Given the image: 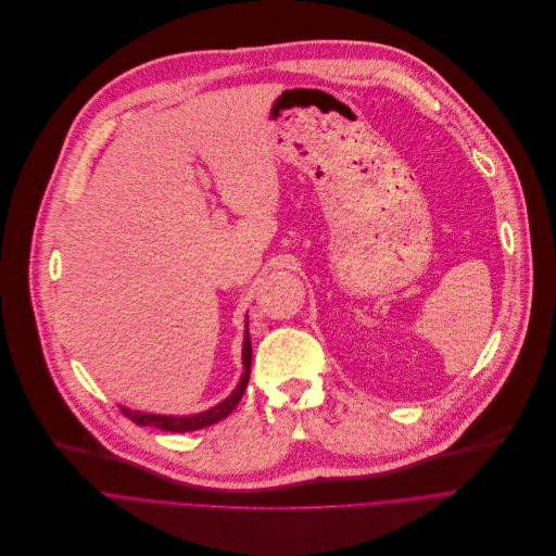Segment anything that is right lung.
Returning a JSON list of instances; mask_svg holds the SVG:
<instances>
[{"mask_svg":"<svg viewBox=\"0 0 556 556\" xmlns=\"http://www.w3.org/2000/svg\"><path fill=\"white\" fill-rule=\"evenodd\" d=\"M243 372L241 379L237 383V388L230 392L228 399H224L220 403H216L214 407L205 409V412H197V414H186V416H175V414H151V412H140V409H129L125 405H121L123 414L127 418H131L136 425L140 427H157L164 431H194V429H203L210 427L214 422H218L220 418H226L241 401L248 381H250V370H252V342H250V328H248V315H245V336H243Z\"/></svg>","mask_w":556,"mask_h":556,"instance_id":"right-lung-1","label":"right lung"}]
</instances>
